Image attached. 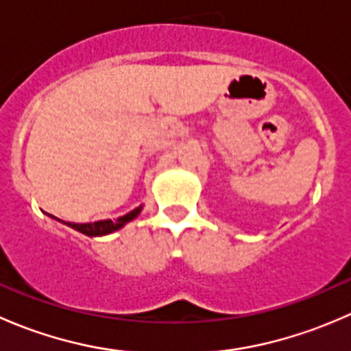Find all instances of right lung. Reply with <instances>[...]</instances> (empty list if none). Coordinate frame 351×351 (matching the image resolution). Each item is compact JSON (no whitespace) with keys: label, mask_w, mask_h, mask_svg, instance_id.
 Returning a JSON list of instances; mask_svg holds the SVG:
<instances>
[{"label":"right lung","mask_w":351,"mask_h":351,"mask_svg":"<svg viewBox=\"0 0 351 351\" xmlns=\"http://www.w3.org/2000/svg\"><path fill=\"white\" fill-rule=\"evenodd\" d=\"M141 210H143V205H139V207H136L134 210H130L129 214L122 215V217H119L117 221H97V222H88V224H74V222H62V224H66L67 228L74 229V231L81 232V234L84 236H90V238H98V236H107V234H112V232L119 231V229H122L123 226L127 224V222L134 221V219L137 217V215L141 214ZM52 219H56L54 215H51Z\"/></svg>","instance_id":"right-lung-1"}]
</instances>
